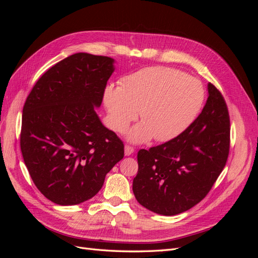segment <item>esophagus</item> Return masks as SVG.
Here are the masks:
<instances>
[{
	"mask_svg": "<svg viewBox=\"0 0 258 258\" xmlns=\"http://www.w3.org/2000/svg\"><path fill=\"white\" fill-rule=\"evenodd\" d=\"M134 152H135L134 147H131L129 145L124 146V156H130V155L134 154Z\"/></svg>",
	"mask_w": 258,
	"mask_h": 258,
	"instance_id": "34e87169",
	"label": "esophagus"
}]
</instances>
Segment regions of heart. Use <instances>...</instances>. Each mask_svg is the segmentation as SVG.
<instances>
[{
	"instance_id": "heart-1",
	"label": "heart",
	"mask_w": 258,
	"mask_h": 258,
	"mask_svg": "<svg viewBox=\"0 0 258 258\" xmlns=\"http://www.w3.org/2000/svg\"><path fill=\"white\" fill-rule=\"evenodd\" d=\"M205 100L201 83L175 69L148 67L121 79L119 87L107 86L104 103L108 122L121 132L137 118L127 139L143 143L153 137L168 142L178 137L196 119Z\"/></svg>"
}]
</instances>
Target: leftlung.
Listing matches in <instances>:
<instances>
[{"mask_svg":"<svg viewBox=\"0 0 258 258\" xmlns=\"http://www.w3.org/2000/svg\"><path fill=\"white\" fill-rule=\"evenodd\" d=\"M229 127L225 100L209 83L205 107L183 134L148 151H139V170L132 184L139 204L166 216L199 204L227 161Z\"/></svg>","mask_w":258,"mask_h":258,"instance_id":"1","label":"left lung"}]
</instances>
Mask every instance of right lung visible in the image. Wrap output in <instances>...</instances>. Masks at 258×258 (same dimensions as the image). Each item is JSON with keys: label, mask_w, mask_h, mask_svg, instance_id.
I'll list each match as a JSON object with an SVG mask.
<instances>
[{"label": "right lung", "mask_w": 258, "mask_h": 258, "mask_svg": "<svg viewBox=\"0 0 258 258\" xmlns=\"http://www.w3.org/2000/svg\"><path fill=\"white\" fill-rule=\"evenodd\" d=\"M115 60L79 52L46 71L23 106L20 147L33 183L60 206L89 200L123 158V144L96 112Z\"/></svg>", "instance_id": "1"}]
</instances>
